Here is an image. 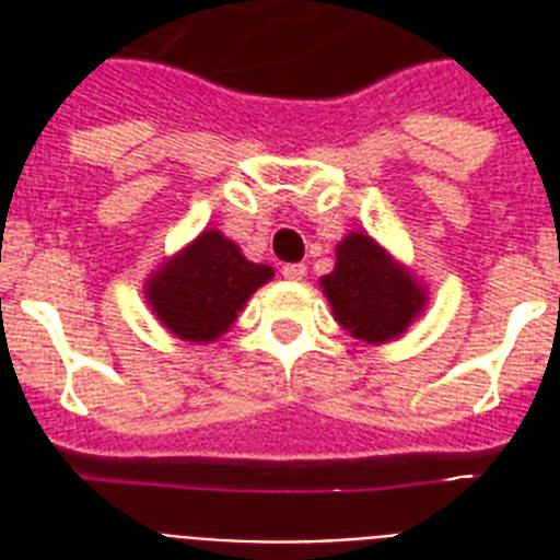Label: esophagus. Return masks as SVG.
Returning a JSON list of instances; mask_svg holds the SVG:
<instances>
[{
    "mask_svg": "<svg viewBox=\"0 0 560 560\" xmlns=\"http://www.w3.org/2000/svg\"><path fill=\"white\" fill-rule=\"evenodd\" d=\"M305 272H307L305 264H284V267H281V276H284L288 281H302L305 279Z\"/></svg>",
    "mask_w": 560,
    "mask_h": 560,
    "instance_id": "obj_1",
    "label": "esophagus"
}]
</instances>
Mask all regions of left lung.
<instances>
[{
  "instance_id": "1",
  "label": "left lung",
  "mask_w": 560,
  "mask_h": 560,
  "mask_svg": "<svg viewBox=\"0 0 560 560\" xmlns=\"http://www.w3.org/2000/svg\"><path fill=\"white\" fill-rule=\"evenodd\" d=\"M319 288L342 331L366 346L404 337L427 307V288L416 272L366 232L342 237L337 264Z\"/></svg>"
}]
</instances>
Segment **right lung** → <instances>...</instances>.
<instances>
[{
    "label": "right lung",
    "mask_w": 560,
    "mask_h": 560,
    "mask_svg": "<svg viewBox=\"0 0 560 560\" xmlns=\"http://www.w3.org/2000/svg\"><path fill=\"white\" fill-rule=\"evenodd\" d=\"M272 276L270 264L249 261L220 229H202L148 276L144 299L177 340L214 342Z\"/></svg>",
    "instance_id": "add662e5"
}]
</instances>
